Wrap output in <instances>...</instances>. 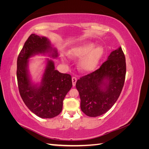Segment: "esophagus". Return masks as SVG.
<instances>
[{
  "label": "esophagus",
  "instance_id": "1",
  "mask_svg": "<svg viewBox=\"0 0 149 149\" xmlns=\"http://www.w3.org/2000/svg\"><path fill=\"white\" fill-rule=\"evenodd\" d=\"M76 81H77V78H75V77H73V78H72V83H73V86H74L76 85Z\"/></svg>",
  "mask_w": 149,
  "mask_h": 149
}]
</instances>
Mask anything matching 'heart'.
<instances>
[{"label":"heart","mask_w":149,"mask_h":149,"mask_svg":"<svg viewBox=\"0 0 149 149\" xmlns=\"http://www.w3.org/2000/svg\"><path fill=\"white\" fill-rule=\"evenodd\" d=\"M94 46V43H83L72 48L68 52V55L72 58H81L78 62V68L83 73H88L95 69L103 55L102 47ZM65 60V58H63Z\"/></svg>","instance_id":"heart-1"}]
</instances>
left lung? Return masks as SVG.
<instances>
[{
    "label": "left lung",
    "instance_id": "left-lung-1",
    "mask_svg": "<svg viewBox=\"0 0 149 149\" xmlns=\"http://www.w3.org/2000/svg\"><path fill=\"white\" fill-rule=\"evenodd\" d=\"M125 73V58L120 47L111 53L100 68L80 78L76 87L84 113L97 117L109 111L120 96Z\"/></svg>",
    "mask_w": 149,
    "mask_h": 149
}]
</instances>
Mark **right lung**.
<instances>
[{
	"label": "right lung",
	"instance_id": "obj_1",
	"mask_svg": "<svg viewBox=\"0 0 149 149\" xmlns=\"http://www.w3.org/2000/svg\"><path fill=\"white\" fill-rule=\"evenodd\" d=\"M51 53L58 56L56 49L51 47L45 37L31 34L26 40L17 58V78L22 100L29 109L41 118H53L62 111L63 101L72 87L71 76L61 73L55 69L52 60L47 59V65L40 84H34L29 73V58L38 54Z\"/></svg>",
	"mask_w": 149,
	"mask_h": 149
}]
</instances>
